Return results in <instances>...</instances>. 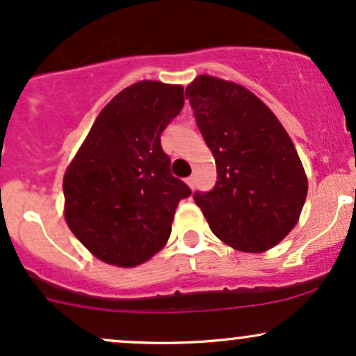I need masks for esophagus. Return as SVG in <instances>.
<instances>
[{
	"label": "esophagus",
	"instance_id": "1",
	"mask_svg": "<svg viewBox=\"0 0 356 356\" xmlns=\"http://www.w3.org/2000/svg\"><path fill=\"white\" fill-rule=\"evenodd\" d=\"M186 184L191 187V189H194V187H195V179L194 177H187L186 179Z\"/></svg>",
	"mask_w": 356,
	"mask_h": 356
}]
</instances>
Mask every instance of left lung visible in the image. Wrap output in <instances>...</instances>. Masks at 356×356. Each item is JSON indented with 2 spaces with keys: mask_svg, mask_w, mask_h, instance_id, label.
Here are the masks:
<instances>
[{
  "mask_svg": "<svg viewBox=\"0 0 356 356\" xmlns=\"http://www.w3.org/2000/svg\"><path fill=\"white\" fill-rule=\"evenodd\" d=\"M187 97L218 169L214 189L195 192V204L227 246L268 251L296 226L308 194L291 138L268 105L234 81L199 75Z\"/></svg>",
  "mask_w": 356,
  "mask_h": 356,
  "instance_id": "8db88e82",
  "label": "left lung"
}]
</instances>
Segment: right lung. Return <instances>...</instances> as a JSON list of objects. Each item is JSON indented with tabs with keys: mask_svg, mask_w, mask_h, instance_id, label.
Masks as SVG:
<instances>
[{
	"mask_svg": "<svg viewBox=\"0 0 356 356\" xmlns=\"http://www.w3.org/2000/svg\"><path fill=\"white\" fill-rule=\"evenodd\" d=\"M182 107V85H130L105 105L65 170V220L104 263L138 266L169 241L191 189L170 174L161 134Z\"/></svg>",
	"mask_w": 356,
	"mask_h": 356,
	"instance_id": "add662e5",
	"label": "right lung"
}]
</instances>
